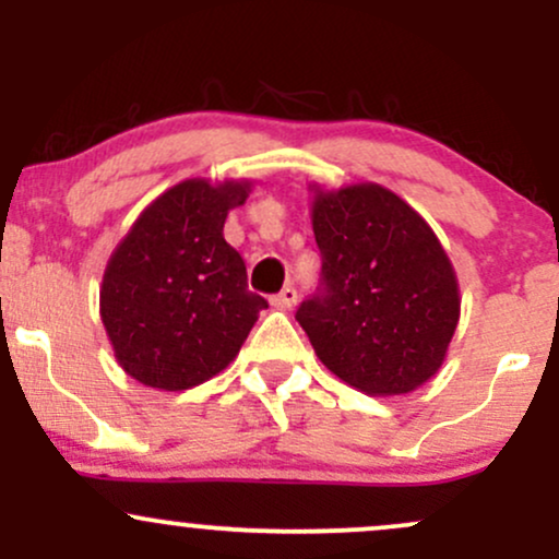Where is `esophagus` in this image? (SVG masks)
Masks as SVG:
<instances>
[{"label":"esophagus","mask_w":559,"mask_h":559,"mask_svg":"<svg viewBox=\"0 0 559 559\" xmlns=\"http://www.w3.org/2000/svg\"><path fill=\"white\" fill-rule=\"evenodd\" d=\"M273 305L278 307V310H292V307L297 305V288H294V286L281 288L278 297H273Z\"/></svg>","instance_id":"34e87169"}]
</instances>
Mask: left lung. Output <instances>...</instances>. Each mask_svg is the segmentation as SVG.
Instances as JSON below:
<instances>
[{
	"label": "left lung",
	"instance_id": "obj_1",
	"mask_svg": "<svg viewBox=\"0 0 559 559\" xmlns=\"http://www.w3.org/2000/svg\"><path fill=\"white\" fill-rule=\"evenodd\" d=\"M320 286L297 310L320 362L370 396L409 394L439 373L460 286L433 228L378 183L312 186Z\"/></svg>",
	"mask_w": 559,
	"mask_h": 559
}]
</instances>
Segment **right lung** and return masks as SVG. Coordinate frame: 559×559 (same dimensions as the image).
I'll list each match as a JSON object with an SVG mask.
<instances>
[{
	"label": "right lung",
	"instance_id": "obj_1",
	"mask_svg": "<svg viewBox=\"0 0 559 559\" xmlns=\"http://www.w3.org/2000/svg\"><path fill=\"white\" fill-rule=\"evenodd\" d=\"M252 181L189 178L146 204L102 275L99 316L115 360L139 383L183 391L228 368L267 301L223 239Z\"/></svg>",
	"mask_w": 559,
	"mask_h": 559
}]
</instances>
